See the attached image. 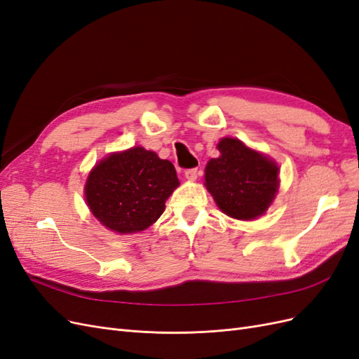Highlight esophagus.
<instances>
[{"instance_id": "obj_1", "label": "esophagus", "mask_w": 359, "mask_h": 359, "mask_svg": "<svg viewBox=\"0 0 359 359\" xmlns=\"http://www.w3.org/2000/svg\"><path fill=\"white\" fill-rule=\"evenodd\" d=\"M184 175H186V178L189 181H196V178H198V169H187Z\"/></svg>"}]
</instances>
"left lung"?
Returning a JSON list of instances; mask_svg holds the SVG:
<instances>
[{"instance_id":"left-lung-1","label":"left lung","mask_w":359,"mask_h":359,"mask_svg":"<svg viewBox=\"0 0 359 359\" xmlns=\"http://www.w3.org/2000/svg\"><path fill=\"white\" fill-rule=\"evenodd\" d=\"M220 157L205 168V186L217 206L236 220H255L266 212L278 190V166L240 139L223 137Z\"/></svg>"}]
</instances>
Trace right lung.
Returning a JSON list of instances; mask_svg holds the SVG:
<instances>
[{
  "label": "right lung",
  "mask_w": 359,
  "mask_h": 359,
  "mask_svg": "<svg viewBox=\"0 0 359 359\" xmlns=\"http://www.w3.org/2000/svg\"><path fill=\"white\" fill-rule=\"evenodd\" d=\"M178 186L177 170L169 160L133 147L97 163L86 178L85 201L109 231L135 233L158 220Z\"/></svg>",
  "instance_id": "add662e5"
}]
</instances>
